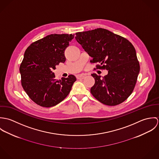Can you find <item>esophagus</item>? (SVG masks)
I'll use <instances>...</instances> for the list:
<instances>
[{
  "label": "esophagus",
  "mask_w": 159,
  "mask_h": 159,
  "mask_svg": "<svg viewBox=\"0 0 159 159\" xmlns=\"http://www.w3.org/2000/svg\"><path fill=\"white\" fill-rule=\"evenodd\" d=\"M86 77V75H78L76 76L77 79H84Z\"/></svg>",
  "instance_id": "esophagus-1"
}]
</instances>
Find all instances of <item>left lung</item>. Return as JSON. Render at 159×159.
Returning <instances> with one entry per match:
<instances>
[{
    "label": "left lung",
    "instance_id": "1",
    "mask_svg": "<svg viewBox=\"0 0 159 159\" xmlns=\"http://www.w3.org/2000/svg\"><path fill=\"white\" fill-rule=\"evenodd\" d=\"M75 35L76 41L92 57L91 63L100 64L97 69L108 71L103 78L91 75L95 79L92 95L108 106L124 102L134 91L140 70L134 46L124 37L102 28Z\"/></svg>",
    "mask_w": 159,
    "mask_h": 159
}]
</instances>
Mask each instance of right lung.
Segmentation results:
<instances>
[{
	"label": "right lung",
	"mask_w": 159,
	"mask_h": 159,
	"mask_svg": "<svg viewBox=\"0 0 159 159\" xmlns=\"http://www.w3.org/2000/svg\"><path fill=\"white\" fill-rule=\"evenodd\" d=\"M74 34H51L32 43L25 50L20 71L21 85L29 98L46 108L66 98L76 80L73 75L56 80L52 70L66 61L65 50Z\"/></svg>",
	"instance_id": "add662e5"
}]
</instances>
